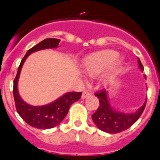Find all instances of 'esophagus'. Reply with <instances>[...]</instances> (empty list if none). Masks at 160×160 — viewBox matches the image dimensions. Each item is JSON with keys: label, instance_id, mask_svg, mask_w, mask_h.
Here are the masks:
<instances>
[{"label": "esophagus", "instance_id": "1", "mask_svg": "<svg viewBox=\"0 0 160 160\" xmlns=\"http://www.w3.org/2000/svg\"><path fill=\"white\" fill-rule=\"evenodd\" d=\"M89 95H91V93H90L89 91H83L82 95V99H86V98L89 96Z\"/></svg>", "mask_w": 160, "mask_h": 160}]
</instances>
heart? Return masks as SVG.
<instances>
[{"mask_svg":"<svg viewBox=\"0 0 160 160\" xmlns=\"http://www.w3.org/2000/svg\"><path fill=\"white\" fill-rule=\"evenodd\" d=\"M123 63V58L116 51L103 50L86 57L82 62V68L86 74L91 78L96 77L107 68L103 81L109 83L121 73Z\"/></svg>","mask_w":160,"mask_h":160,"instance_id":"1","label":"heart"}]
</instances>
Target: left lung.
<instances>
[{
	"instance_id": "obj_1",
	"label": "left lung",
	"mask_w": 160,
	"mask_h": 160,
	"mask_svg": "<svg viewBox=\"0 0 160 160\" xmlns=\"http://www.w3.org/2000/svg\"><path fill=\"white\" fill-rule=\"evenodd\" d=\"M138 61L139 68L141 71H143L144 68L141 61L139 59H138ZM144 77L147 78L146 76ZM95 95L99 98V106L91 117L94 123L100 130L108 133H117L129 129L138 120L144 111L147 103L146 100L142 106L135 112L125 113L117 111L112 107L109 103L108 92L105 90L95 93Z\"/></svg>"
}]
</instances>
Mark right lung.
<instances>
[{"label":"right lung","instance_id":"right-lung-1","mask_svg":"<svg viewBox=\"0 0 160 160\" xmlns=\"http://www.w3.org/2000/svg\"><path fill=\"white\" fill-rule=\"evenodd\" d=\"M59 43L60 39L49 38L41 41L40 43L29 49L22 60L16 78L13 81V98L18 113L28 125L39 129H52L59 125L67 115L71 104L78 100L82 95V92H67L48 104L43 106H32L26 103L19 95L18 82L22 65L27 57L31 53L39 50L57 48Z\"/></svg>","mask_w":160,"mask_h":160}]
</instances>
